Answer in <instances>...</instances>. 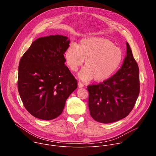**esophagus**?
I'll list each match as a JSON object with an SVG mask.
<instances>
[{
	"label": "esophagus",
	"instance_id": "obj_1",
	"mask_svg": "<svg viewBox=\"0 0 156 156\" xmlns=\"http://www.w3.org/2000/svg\"><path fill=\"white\" fill-rule=\"evenodd\" d=\"M78 86L79 87H82L84 86V84H83L81 81H79L78 82Z\"/></svg>",
	"mask_w": 156,
	"mask_h": 156
}]
</instances>
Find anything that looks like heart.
<instances>
[{"label":"heart","instance_id":"b5f03b06","mask_svg":"<svg viewBox=\"0 0 156 156\" xmlns=\"http://www.w3.org/2000/svg\"><path fill=\"white\" fill-rule=\"evenodd\" d=\"M65 57L71 70L75 72L85 60V66L79 77L86 81L94 78L100 82L112 76L122 62V50L109 39L101 37L84 39L78 44L71 43L66 50Z\"/></svg>","mask_w":156,"mask_h":156}]
</instances>
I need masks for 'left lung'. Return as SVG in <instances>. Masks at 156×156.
Listing matches in <instances>:
<instances>
[{
	"label": "left lung",
	"mask_w": 156,
	"mask_h": 156,
	"mask_svg": "<svg viewBox=\"0 0 156 156\" xmlns=\"http://www.w3.org/2000/svg\"><path fill=\"white\" fill-rule=\"evenodd\" d=\"M126 44V56L120 69L102 83L87 87L90 115L98 122L112 123L126 117L139 96V67L129 44Z\"/></svg>",
	"instance_id": "1"
}]
</instances>
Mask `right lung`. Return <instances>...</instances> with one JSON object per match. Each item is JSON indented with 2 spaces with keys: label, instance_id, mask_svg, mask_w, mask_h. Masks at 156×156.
Listing matches in <instances>:
<instances>
[{
  "label": "right lung",
  "instance_id": "right-lung-1",
  "mask_svg": "<svg viewBox=\"0 0 156 156\" xmlns=\"http://www.w3.org/2000/svg\"><path fill=\"white\" fill-rule=\"evenodd\" d=\"M68 37H42L33 41L18 66V90L23 105L36 118L50 120L63 112L77 88V80L65 65Z\"/></svg>",
  "mask_w": 156,
  "mask_h": 156
}]
</instances>
